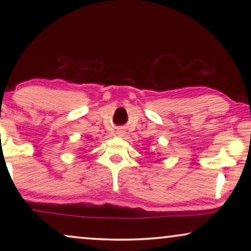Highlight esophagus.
Returning <instances> with one entry per match:
<instances>
[{"mask_svg": "<svg viewBox=\"0 0 251 251\" xmlns=\"http://www.w3.org/2000/svg\"><path fill=\"white\" fill-rule=\"evenodd\" d=\"M118 133H120V135H119V136H122V135H123V133H122V132H118Z\"/></svg>", "mask_w": 251, "mask_h": 251, "instance_id": "1", "label": "esophagus"}]
</instances>
